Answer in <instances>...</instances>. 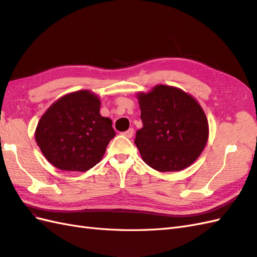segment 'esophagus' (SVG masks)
<instances>
[{"label":"esophagus","instance_id":"34e87169","mask_svg":"<svg viewBox=\"0 0 257 257\" xmlns=\"http://www.w3.org/2000/svg\"><path fill=\"white\" fill-rule=\"evenodd\" d=\"M122 136H125L126 138H132V136H134V129H129V130H127V131H125V132H122Z\"/></svg>","mask_w":257,"mask_h":257}]
</instances>
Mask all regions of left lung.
Here are the masks:
<instances>
[{"label":"left lung","instance_id":"left-lung-1","mask_svg":"<svg viewBox=\"0 0 257 257\" xmlns=\"http://www.w3.org/2000/svg\"><path fill=\"white\" fill-rule=\"evenodd\" d=\"M137 97L143 127L137 131L135 144L144 162L159 172L191 165L208 140L202 106L180 88L162 84Z\"/></svg>","mask_w":257,"mask_h":257}]
</instances>
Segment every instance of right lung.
<instances>
[{"mask_svg":"<svg viewBox=\"0 0 257 257\" xmlns=\"http://www.w3.org/2000/svg\"><path fill=\"white\" fill-rule=\"evenodd\" d=\"M100 100L90 90L67 94L41 116L35 140L46 159L63 171L85 172L101 160L115 137L112 120L100 115Z\"/></svg>","mask_w":257,"mask_h":257,"instance_id":"obj_1","label":"right lung"}]
</instances>
